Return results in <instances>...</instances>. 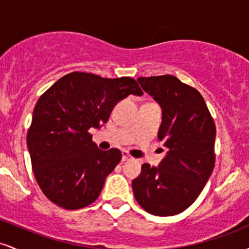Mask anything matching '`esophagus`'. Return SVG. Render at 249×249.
Masks as SVG:
<instances>
[{
  "label": "esophagus",
  "mask_w": 249,
  "mask_h": 249,
  "mask_svg": "<svg viewBox=\"0 0 249 249\" xmlns=\"http://www.w3.org/2000/svg\"><path fill=\"white\" fill-rule=\"evenodd\" d=\"M128 159H131L130 154H128V152H126V151H123V152H122V161H126V160H128Z\"/></svg>",
  "instance_id": "esophagus-1"
}]
</instances>
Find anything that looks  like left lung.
<instances>
[{
    "label": "left lung",
    "mask_w": 249,
    "mask_h": 249,
    "mask_svg": "<svg viewBox=\"0 0 249 249\" xmlns=\"http://www.w3.org/2000/svg\"><path fill=\"white\" fill-rule=\"evenodd\" d=\"M137 81L162 108L158 138L167 154L159 167L142 165L141 176L132 181L134 198L153 215H176L196 201L212 173L215 124L199 91L177 77Z\"/></svg>",
    "instance_id": "left-lung-1"
}]
</instances>
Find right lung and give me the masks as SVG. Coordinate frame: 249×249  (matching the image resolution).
Instances as JSON below:
<instances>
[{
	"label": "right lung",
	"mask_w": 249,
	"mask_h": 249,
	"mask_svg": "<svg viewBox=\"0 0 249 249\" xmlns=\"http://www.w3.org/2000/svg\"><path fill=\"white\" fill-rule=\"evenodd\" d=\"M131 93L142 95L131 77L111 79L75 71L38 98L27 144L37 184L57 206L79 210L99 196L122 152L99 150L89 130L105 124L116 103Z\"/></svg>",
	"instance_id": "add662e5"
}]
</instances>
